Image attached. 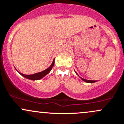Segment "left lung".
I'll list each match as a JSON object with an SVG mask.
<instances>
[{"mask_svg": "<svg viewBox=\"0 0 124 124\" xmlns=\"http://www.w3.org/2000/svg\"><path fill=\"white\" fill-rule=\"evenodd\" d=\"M82 79H83L84 81L86 82V83H94V82H96V81H94V80H88V79H84V78H81Z\"/></svg>", "mask_w": 124, "mask_h": 124, "instance_id": "obj_1", "label": "left lung"}]
</instances>
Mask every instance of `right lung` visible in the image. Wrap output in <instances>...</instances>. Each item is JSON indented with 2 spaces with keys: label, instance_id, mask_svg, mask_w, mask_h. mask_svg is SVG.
Returning <instances> with one entry per match:
<instances>
[{
  "label": "right lung",
  "instance_id": "1",
  "mask_svg": "<svg viewBox=\"0 0 124 124\" xmlns=\"http://www.w3.org/2000/svg\"><path fill=\"white\" fill-rule=\"evenodd\" d=\"M54 59H53L52 65L49 66L47 69L45 70V71H41V72L36 73V74H32V75H25V74H21V73H20V74H21L23 77H24L30 79H32V80H37V79H41L43 77H44L45 75H46L48 73L50 72V71H51L53 66H54Z\"/></svg>",
  "mask_w": 124,
  "mask_h": 124
}]
</instances>
